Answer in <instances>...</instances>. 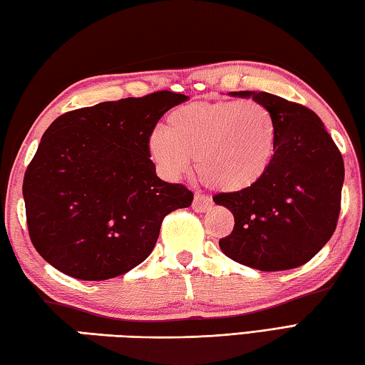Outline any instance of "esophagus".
Returning a JSON list of instances; mask_svg holds the SVG:
<instances>
[{
  "label": "esophagus",
  "mask_w": 365,
  "mask_h": 365,
  "mask_svg": "<svg viewBox=\"0 0 365 365\" xmlns=\"http://www.w3.org/2000/svg\"><path fill=\"white\" fill-rule=\"evenodd\" d=\"M192 208H194L195 212H206L211 208V200L208 197H205L202 194H195L194 203H192Z\"/></svg>",
  "instance_id": "esophagus-1"
}]
</instances>
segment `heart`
Returning <instances> with one entry per match:
<instances>
[{
  "label": "heart",
  "mask_w": 365,
  "mask_h": 365,
  "mask_svg": "<svg viewBox=\"0 0 365 365\" xmlns=\"http://www.w3.org/2000/svg\"><path fill=\"white\" fill-rule=\"evenodd\" d=\"M277 146V122L256 100L189 103L168 115L167 128L155 127L148 136V153L163 178L180 180L195 157L202 182L229 194L262 181Z\"/></svg>",
  "instance_id": "b5f03b06"
}]
</instances>
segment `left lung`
I'll return each mask as SVG.
<instances>
[{
    "instance_id": "8db88e82",
    "label": "left lung",
    "mask_w": 365,
    "mask_h": 365,
    "mask_svg": "<svg viewBox=\"0 0 365 365\" xmlns=\"http://www.w3.org/2000/svg\"><path fill=\"white\" fill-rule=\"evenodd\" d=\"M229 95L270 109L278 146L259 184L212 197L235 217V227L219 240V247L227 257L260 272L304 265L331 240L339 221L345 180L340 150L312 109L267 92Z\"/></svg>"
}]
</instances>
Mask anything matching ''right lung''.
I'll list each match as a JSON object with an SVG mask.
<instances>
[{"label": "right lung", "mask_w": 365, "mask_h": 365, "mask_svg": "<svg viewBox=\"0 0 365 365\" xmlns=\"http://www.w3.org/2000/svg\"><path fill=\"white\" fill-rule=\"evenodd\" d=\"M160 91L105 101L55 119L25 171L33 246L61 273L115 278L146 260L163 217L194 194L155 175L148 136L168 109L187 101Z\"/></svg>", "instance_id": "1"}]
</instances>
